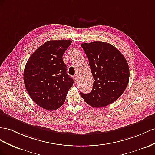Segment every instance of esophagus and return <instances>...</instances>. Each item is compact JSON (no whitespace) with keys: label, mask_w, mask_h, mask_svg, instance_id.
Instances as JSON below:
<instances>
[{"label":"esophagus","mask_w":155,"mask_h":155,"mask_svg":"<svg viewBox=\"0 0 155 155\" xmlns=\"http://www.w3.org/2000/svg\"><path fill=\"white\" fill-rule=\"evenodd\" d=\"M74 81L75 83H77L78 82V78H77V76H74Z\"/></svg>","instance_id":"obj_1"}]
</instances>
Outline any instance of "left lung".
Here are the masks:
<instances>
[{"label": "left lung", "mask_w": 155, "mask_h": 155, "mask_svg": "<svg viewBox=\"0 0 155 155\" xmlns=\"http://www.w3.org/2000/svg\"><path fill=\"white\" fill-rule=\"evenodd\" d=\"M81 46L89 60L95 81L91 92L80 94L91 107H106L125 90L130 76L129 65L121 52L110 43L94 41L84 43Z\"/></svg>", "instance_id": "left-lung-1"}]
</instances>
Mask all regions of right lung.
I'll return each instance as SVG.
<instances>
[{"instance_id":"add662e5","label":"right lung","mask_w":155,"mask_h":155,"mask_svg":"<svg viewBox=\"0 0 155 155\" xmlns=\"http://www.w3.org/2000/svg\"><path fill=\"white\" fill-rule=\"evenodd\" d=\"M71 40H51L35 51L26 62L24 82L34 102L49 111L65 102L73 79L67 73L63 54Z\"/></svg>"}]
</instances>
